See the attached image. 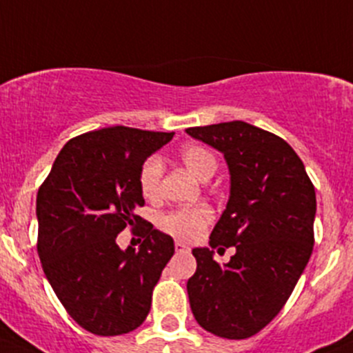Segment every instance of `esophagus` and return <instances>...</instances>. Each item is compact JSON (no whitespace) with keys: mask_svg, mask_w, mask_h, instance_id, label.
<instances>
[{"mask_svg":"<svg viewBox=\"0 0 353 353\" xmlns=\"http://www.w3.org/2000/svg\"><path fill=\"white\" fill-rule=\"evenodd\" d=\"M174 248H176V252H190V248L184 243H181V241H176Z\"/></svg>","mask_w":353,"mask_h":353,"instance_id":"obj_1","label":"esophagus"}]
</instances>
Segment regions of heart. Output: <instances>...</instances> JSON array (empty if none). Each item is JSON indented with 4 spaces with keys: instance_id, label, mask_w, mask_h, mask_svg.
<instances>
[{
    "instance_id": "b5f03b06",
    "label": "heart",
    "mask_w": 353,
    "mask_h": 353,
    "mask_svg": "<svg viewBox=\"0 0 353 353\" xmlns=\"http://www.w3.org/2000/svg\"><path fill=\"white\" fill-rule=\"evenodd\" d=\"M181 160L188 167L193 176L205 181L215 174L216 157L212 150L198 143H190L181 150ZM162 160L160 157H150L141 165L140 170V190L145 198H155L160 190V179H162ZM213 220V212L206 205H186L181 208L165 213L160 219V227L170 236L183 241H194L203 234Z\"/></svg>"
}]
</instances>
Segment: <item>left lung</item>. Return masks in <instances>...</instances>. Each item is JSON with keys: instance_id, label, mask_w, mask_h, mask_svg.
I'll return each instance as SVG.
<instances>
[{"instance_id": "left-lung-1", "label": "left lung", "mask_w": 353, "mask_h": 353, "mask_svg": "<svg viewBox=\"0 0 353 353\" xmlns=\"http://www.w3.org/2000/svg\"><path fill=\"white\" fill-rule=\"evenodd\" d=\"M186 133L225 159L230 194L210 247L236 248L225 265L212 259V249H193L191 311L210 333L243 340L279 314L311 258L314 186L294 148L261 128L230 121L188 128Z\"/></svg>"}]
</instances>
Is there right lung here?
<instances>
[{
  "label": "right lung",
  "mask_w": 353,
  "mask_h": 353,
  "mask_svg": "<svg viewBox=\"0 0 353 353\" xmlns=\"http://www.w3.org/2000/svg\"><path fill=\"white\" fill-rule=\"evenodd\" d=\"M172 137L126 126L80 134L63 147L39 190L42 270L68 314L90 333H130L150 311L174 241L134 210L145 205L141 165ZM126 225L142 227L138 252L115 243Z\"/></svg>",
  "instance_id": "right-lung-1"
}]
</instances>
